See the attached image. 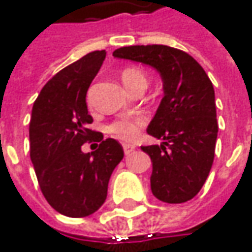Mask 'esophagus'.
<instances>
[{
  "instance_id": "obj_1",
  "label": "esophagus",
  "mask_w": 252,
  "mask_h": 252,
  "mask_svg": "<svg viewBox=\"0 0 252 252\" xmlns=\"http://www.w3.org/2000/svg\"><path fill=\"white\" fill-rule=\"evenodd\" d=\"M124 148V152H126V155H129L134 149H135V145H132V144H124L123 145Z\"/></svg>"
}]
</instances>
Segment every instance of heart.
I'll list each match as a JSON object with an SVG mask.
<instances>
[{"mask_svg": "<svg viewBox=\"0 0 252 252\" xmlns=\"http://www.w3.org/2000/svg\"><path fill=\"white\" fill-rule=\"evenodd\" d=\"M121 80L126 89L131 92L135 87H147V74L137 67H126L121 73ZM147 124V118L144 115H132V117H123L115 120L108 126V131L123 141H134L139 134V129Z\"/></svg>", "mask_w": 252, "mask_h": 252, "instance_id": "obj_1", "label": "heart"}]
</instances>
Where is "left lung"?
<instances>
[{"mask_svg":"<svg viewBox=\"0 0 252 252\" xmlns=\"http://www.w3.org/2000/svg\"><path fill=\"white\" fill-rule=\"evenodd\" d=\"M113 56L159 71L163 98L147 132L163 142L141 147L152 160L151 190L165 203L190 200L212 169L219 132L209 76L189 53L165 45L126 46Z\"/></svg>","mask_w":252,"mask_h":252,"instance_id":"left-lung-1","label":"left lung"}]
</instances>
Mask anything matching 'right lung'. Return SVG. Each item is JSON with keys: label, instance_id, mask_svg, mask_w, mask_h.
<instances>
[{"label": "right lung", "instance_id": "add662e5", "mask_svg": "<svg viewBox=\"0 0 252 252\" xmlns=\"http://www.w3.org/2000/svg\"><path fill=\"white\" fill-rule=\"evenodd\" d=\"M104 59L105 50H95L62 69L32 108L31 159L39 186L50 206L67 217H86L103 206L111 173L124 158L121 144L101 141L103 135L94 152L82 151L95 132L89 128L93 117L86 94Z\"/></svg>", "mask_w": 252, "mask_h": 252}]
</instances>
